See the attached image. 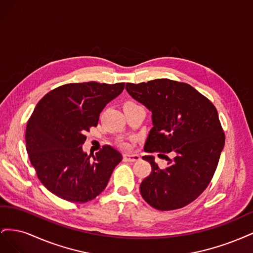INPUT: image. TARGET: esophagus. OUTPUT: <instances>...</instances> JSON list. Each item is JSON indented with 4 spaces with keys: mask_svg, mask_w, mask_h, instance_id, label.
<instances>
[{
    "mask_svg": "<svg viewBox=\"0 0 253 253\" xmlns=\"http://www.w3.org/2000/svg\"><path fill=\"white\" fill-rule=\"evenodd\" d=\"M124 159L126 160V162L134 163V162H137V160H139L140 157H139V155H137V154H125Z\"/></svg>",
    "mask_w": 253,
    "mask_h": 253,
    "instance_id": "obj_1",
    "label": "esophagus"
}]
</instances>
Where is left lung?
Returning a JSON list of instances; mask_svg holds the SVG:
<instances>
[{"mask_svg":"<svg viewBox=\"0 0 253 253\" xmlns=\"http://www.w3.org/2000/svg\"><path fill=\"white\" fill-rule=\"evenodd\" d=\"M126 88L152 112L144 151L174 155L166 169L153 156L142 157L152 172L140 183L141 196L160 211L180 209L204 192L217 168L225 133L216 108L190 84L166 78L126 83Z\"/></svg>","mask_w":253,"mask_h":253,"instance_id":"left-lung-1","label":"left lung"}]
</instances>
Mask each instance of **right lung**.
I'll return each instance as SVG.
<instances>
[{
    "mask_svg": "<svg viewBox=\"0 0 253 253\" xmlns=\"http://www.w3.org/2000/svg\"><path fill=\"white\" fill-rule=\"evenodd\" d=\"M124 88V82L68 83L38 102L27 121L26 151L38 178L52 194L83 204L105 189L121 154L105 144L90 159L82 144L104 106Z\"/></svg>",
    "mask_w": 253,
    "mask_h": 253,
    "instance_id": "right-lung-1",
    "label": "right lung"
}]
</instances>
